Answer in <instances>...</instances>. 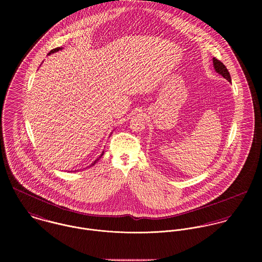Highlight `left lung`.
Wrapping results in <instances>:
<instances>
[{
  "label": "left lung",
  "instance_id": "obj_1",
  "mask_svg": "<svg viewBox=\"0 0 262 262\" xmlns=\"http://www.w3.org/2000/svg\"><path fill=\"white\" fill-rule=\"evenodd\" d=\"M213 63H214V68H215L216 72H217L219 75H222L229 82H231V76H230V74H229L227 68L225 67L224 63L221 62L220 60H218V59L215 58V57L213 58Z\"/></svg>",
  "mask_w": 262,
  "mask_h": 262
}]
</instances>
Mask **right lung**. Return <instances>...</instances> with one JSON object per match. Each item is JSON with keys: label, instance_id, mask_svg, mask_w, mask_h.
I'll return each mask as SVG.
<instances>
[{"label": "right lung", "instance_id": "obj_1", "mask_svg": "<svg viewBox=\"0 0 262 262\" xmlns=\"http://www.w3.org/2000/svg\"><path fill=\"white\" fill-rule=\"evenodd\" d=\"M58 50H61V47H57V48H54V49L50 50V52H49L48 54H50V53H54V52H56V51H58ZM103 155H104V152H103V153L100 155V157H98V158H97V159H96V160H95V161H94V162H93V163H92L90 166H93V165H95V164L97 163V161H98V160H99V159H100V158H101Z\"/></svg>", "mask_w": 262, "mask_h": 262}]
</instances>
